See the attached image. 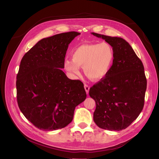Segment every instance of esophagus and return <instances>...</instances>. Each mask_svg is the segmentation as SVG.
I'll list each match as a JSON object with an SVG mask.
<instances>
[{
    "label": "esophagus",
    "mask_w": 159,
    "mask_h": 159,
    "mask_svg": "<svg viewBox=\"0 0 159 159\" xmlns=\"http://www.w3.org/2000/svg\"><path fill=\"white\" fill-rule=\"evenodd\" d=\"M89 86H88V85H87V84H84V89H85V90H86V93L88 94V93H89Z\"/></svg>",
    "instance_id": "obj_1"
}]
</instances>
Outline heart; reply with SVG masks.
Here are the masks:
<instances>
[{
    "label": "heart",
    "instance_id": "1",
    "mask_svg": "<svg viewBox=\"0 0 159 159\" xmlns=\"http://www.w3.org/2000/svg\"><path fill=\"white\" fill-rule=\"evenodd\" d=\"M71 59L66 58L63 68L74 79L80 75L82 68L90 79L99 80L104 77L113 64L114 53L111 46L106 43L82 44L71 53Z\"/></svg>",
    "mask_w": 159,
    "mask_h": 159
}]
</instances>
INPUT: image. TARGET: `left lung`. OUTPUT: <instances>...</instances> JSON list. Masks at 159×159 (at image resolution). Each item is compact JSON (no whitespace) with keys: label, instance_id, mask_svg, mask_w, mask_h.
Masks as SVG:
<instances>
[{"label":"left lung","instance_id":"1","mask_svg":"<svg viewBox=\"0 0 159 159\" xmlns=\"http://www.w3.org/2000/svg\"><path fill=\"white\" fill-rule=\"evenodd\" d=\"M113 48V64L106 76L89 89L95 100L93 120L104 129L120 131L134 121L143 109L147 80L143 62L127 41L91 33Z\"/></svg>","mask_w":159,"mask_h":159}]
</instances>
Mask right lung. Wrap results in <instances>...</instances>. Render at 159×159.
<instances>
[{"label": "right lung", "mask_w": 159, "mask_h": 159, "mask_svg": "<svg viewBox=\"0 0 159 159\" xmlns=\"http://www.w3.org/2000/svg\"><path fill=\"white\" fill-rule=\"evenodd\" d=\"M70 31L43 39L22 57L16 76V98L21 112L39 129H61L73 120L75 107L86 98L84 84L61 70L71 42Z\"/></svg>", "instance_id": "right-lung-1"}]
</instances>
